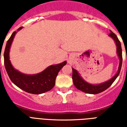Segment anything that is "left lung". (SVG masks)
<instances>
[{"instance_id":"1","label":"left lung","mask_w":127,"mask_h":127,"mask_svg":"<svg viewBox=\"0 0 127 127\" xmlns=\"http://www.w3.org/2000/svg\"><path fill=\"white\" fill-rule=\"evenodd\" d=\"M109 36L112 37V39L114 40L115 43L116 44V52L118 56V58L120 60V63H119V66H118V70L116 74L114 76L112 77L110 80H109L107 82H105L103 83H101L99 84H89L87 82H86L83 80L82 77L79 75V73L73 68H72L73 70V75H72V79L73 82L75 86L77 88L78 90L82 91L84 93L88 94H98L100 93L103 91H105L106 89L109 88L110 86L112 85L113 82H114L116 79L120 74V70H121V66H122V63H123V56H122V47H121V44L119 41V39H118L117 36L113 32L111 31L109 33Z\"/></svg>"}]
</instances>
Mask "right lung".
Instances as JSON below:
<instances>
[{"instance_id":"add662e5","label":"right lung","mask_w":127,"mask_h":127,"mask_svg":"<svg viewBox=\"0 0 127 127\" xmlns=\"http://www.w3.org/2000/svg\"><path fill=\"white\" fill-rule=\"evenodd\" d=\"M20 27L18 31L22 29ZM17 32H13L7 41L4 52V63L10 80L15 85L29 93L39 95L52 90L55 85V81L58 72L66 64L62 63L51 65L39 73L35 75L24 74L13 68L9 60V50L13 38Z\"/></svg>"}]
</instances>
